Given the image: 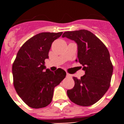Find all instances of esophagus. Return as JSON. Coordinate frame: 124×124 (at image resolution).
Instances as JSON below:
<instances>
[{"instance_id": "esophagus-1", "label": "esophagus", "mask_w": 124, "mask_h": 124, "mask_svg": "<svg viewBox=\"0 0 124 124\" xmlns=\"http://www.w3.org/2000/svg\"><path fill=\"white\" fill-rule=\"evenodd\" d=\"M66 77H71V74H69V73H66Z\"/></svg>"}]
</instances>
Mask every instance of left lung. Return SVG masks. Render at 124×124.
Listing matches in <instances>:
<instances>
[{"instance_id": "1", "label": "left lung", "mask_w": 124, "mask_h": 124, "mask_svg": "<svg viewBox=\"0 0 124 124\" xmlns=\"http://www.w3.org/2000/svg\"><path fill=\"white\" fill-rule=\"evenodd\" d=\"M62 37L77 44L78 58L85 74L81 79L73 77L74 86L67 91L70 99L76 104L89 106L101 99L110 86L113 66L104 44L86 30L66 31Z\"/></svg>"}]
</instances>
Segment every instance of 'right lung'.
<instances>
[{"mask_svg":"<svg viewBox=\"0 0 124 124\" xmlns=\"http://www.w3.org/2000/svg\"><path fill=\"white\" fill-rule=\"evenodd\" d=\"M63 32H43L33 36L20 48L12 66L14 85L18 96L29 107L39 109L52 101L54 87L66 77L64 70L46 69L45 60L52 43Z\"/></svg>","mask_w":124,"mask_h":124,"instance_id":"1","label":"right lung"}]
</instances>
